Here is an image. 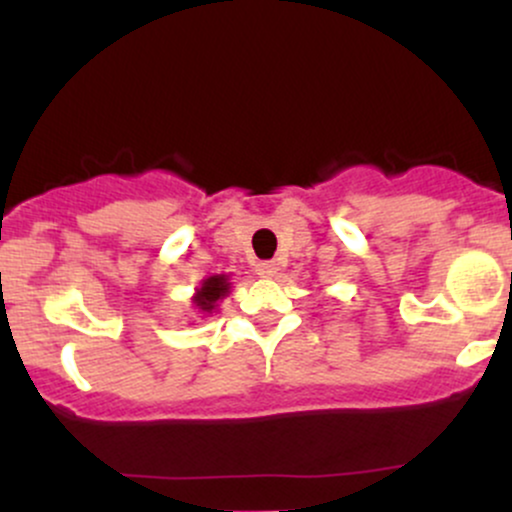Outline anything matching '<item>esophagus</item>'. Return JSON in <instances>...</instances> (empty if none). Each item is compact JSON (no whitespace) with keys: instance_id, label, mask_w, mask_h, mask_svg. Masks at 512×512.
I'll return each mask as SVG.
<instances>
[{"instance_id":"1","label":"esophagus","mask_w":512,"mask_h":512,"mask_svg":"<svg viewBox=\"0 0 512 512\" xmlns=\"http://www.w3.org/2000/svg\"><path fill=\"white\" fill-rule=\"evenodd\" d=\"M255 272L260 274V276H264V279H272V276L276 274V264L274 262H260L255 267Z\"/></svg>"}]
</instances>
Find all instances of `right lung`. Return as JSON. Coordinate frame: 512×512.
<instances>
[{
	"instance_id": "obj_1",
	"label": "right lung",
	"mask_w": 512,
	"mask_h": 512,
	"mask_svg": "<svg viewBox=\"0 0 512 512\" xmlns=\"http://www.w3.org/2000/svg\"><path fill=\"white\" fill-rule=\"evenodd\" d=\"M226 293H228V281H226V276H219V274L209 276V279L204 281L202 289H199L197 296H195L197 308L202 310V313H211V310H214L216 301L226 296Z\"/></svg>"
}]
</instances>
